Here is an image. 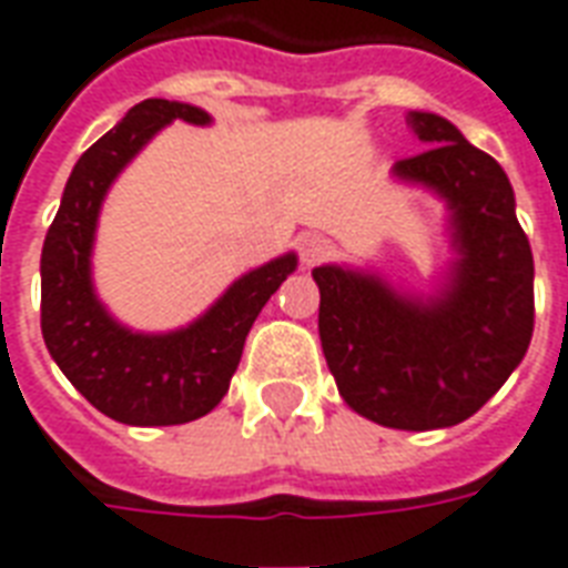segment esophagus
I'll return each instance as SVG.
<instances>
[{
  "label": "esophagus",
  "mask_w": 568,
  "mask_h": 568,
  "mask_svg": "<svg viewBox=\"0 0 568 568\" xmlns=\"http://www.w3.org/2000/svg\"><path fill=\"white\" fill-rule=\"evenodd\" d=\"M297 252H301V262L306 264V267H316V264H322L334 252V243L327 241L325 234H306V237H301V243H297Z\"/></svg>",
  "instance_id": "34e87169"
}]
</instances>
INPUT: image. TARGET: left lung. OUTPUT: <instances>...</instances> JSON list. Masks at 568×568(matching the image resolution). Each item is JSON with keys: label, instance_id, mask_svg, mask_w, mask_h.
I'll return each mask as SVG.
<instances>
[{"label": "left lung", "instance_id": "8db88e82", "mask_svg": "<svg viewBox=\"0 0 568 568\" xmlns=\"http://www.w3.org/2000/svg\"><path fill=\"white\" fill-rule=\"evenodd\" d=\"M427 150L390 174L445 201L455 258L434 295L373 271L322 264L318 337L339 397L394 430H436L478 413L532 337V252L497 159L439 113L409 111Z\"/></svg>", "mask_w": 568, "mask_h": 568}]
</instances>
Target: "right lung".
I'll return each mask as SVG.
<instances>
[{"label": "right lung", "mask_w": 568, "mask_h": 568, "mask_svg": "<svg viewBox=\"0 0 568 568\" xmlns=\"http://www.w3.org/2000/svg\"><path fill=\"white\" fill-rule=\"evenodd\" d=\"M183 120L210 125L195 104L146 99L78 159L41 250V334L50 358L108 418L132 427L195 422L229 394L243 343L262 306L295 273L297 255L243 273L204 316L165 334L132 331L92 285V243L102 201L155 132Z\"/></svg>", "instance_id": "obj_1"}]
</instances>
